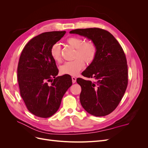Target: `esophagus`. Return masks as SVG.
I'll return each mask as SVG.
<instances>
[{
	"instance_id": "obj_1",
	"label": "esophagus",
	"mask_w": 148,
	"mask_h": 148,
	"mask_svg": "<svg viewBox=\"0 0 148 148\" xmlns=\"http://www.w3.org/2000/svg\"><path fill=\"white\" fill-rule=\"evenodd\" d=\"M71 79H72V83H75L76 82V81H77V78H76L74 77H71Z\"/></svg>"
}]
</instances>
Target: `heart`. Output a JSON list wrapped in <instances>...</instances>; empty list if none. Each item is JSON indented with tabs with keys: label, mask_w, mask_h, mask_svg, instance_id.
<instances>
[{
	"label": "heart",
	"mask_w": 148,
	"mask_h": 148,
	"mask_svg": "<svg viewBox=\"0 0 148 148\" xmlns=\"http://www.w3.org/2000/svg\"><path fill=\"white\" fill-rule=\"evenodd\" d=\"M66 42L75 49L74 57L76 59L72 61L66 62L60 65V73L62 75L76 76L84 68V61L87 64H91L95 61L97 53V47L93 41H84L83 38L76 36L69 38ZM50 52L55 61L59 62L61 60V47L59 43L53 44Z\"/></svg>",
	"instance_id": "b5f03b06"
}]
</instances>
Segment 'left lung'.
<instances>
[{
    "instance_id": "8db88e82",
    "label": "left lung",
    "mask_w": 148,
    "mask_h": 148,
    "mask_svg": "<svg viewBox=\"0 0 148 148\" xmlns=\"http://www.w3.org/2000/svg\"><path fill=\"white\" fill-rule=\"evenodd\" d=\"M70 33L91 39L97 47L95 61L82 73L95 82L77 79L82 87L81 104L96 117L108 115L118 106L127 88L128 65L123 49L112 34L101 28L77 29Z\"/></svg>"
}]
</instances>
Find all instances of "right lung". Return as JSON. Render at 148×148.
Segmentation results:
<instances>
[{"mask_svg": "<svg viewBox=\"0 0 148 148\" xmlns=\"http://www.w3.org/2000/svg\"><path fill=\"white\" fill-rule=\"evenodd\" d=\"M65 33L40 34L26 44L21 53L17 69L20 95L28 110L39 117L48 118L54 114L72 84L70 75L57 77L59 70L50 52L52 46Z\"/></svg>", "mask_w": 148, "mask_h": 148, "instance_id": "add662e5", "label": "right lung"}]
</instances>
